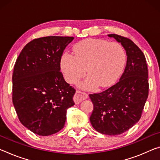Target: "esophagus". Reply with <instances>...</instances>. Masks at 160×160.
<instances>
[{
    "label": "esophagus",
    "instance_id": "esophagus-1",
    "mask_svg": "<svg viewBox=\"0 0 160 160\" xmlns=\"http://www.w3.org/2000/svg\"><path fill=\"white\" fill-rule=\"evenodd\" d=\"M88 97V95L87 93L82 92V91H80V90H77L74 96V101L75 104H79L82 102V100L87 99Z\"/></svg>",
    "mask_w": 160,
    "mask_h": 160
}]
</instances>
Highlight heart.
<instances>
[{
	"mask_svg": "<svg viewBox=\"0 0 160 160\" xmlns=\"http://www.w3.org/2000/svg\"><path fill=\"white\" fill-rule=\"evenodd\" d=\"M73 50L75 55L63 53L60 67L65 80L74 84L83 78L79 87L92 90L99 86L106 88L118 80L125 66L126 54L123 47L116 42L102 39H86L78 42Z\"/></svg>",
	"mask_w": 160,
	"mask_h": 160,
	"instance_id": "obj_1",
	"label": "heart"
}]
</instances>
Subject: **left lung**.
<instances>
[{"label":"left lung","instance_id":"obj_1","mask_svg":"<svg viewBox=\"0 0 160 160\" xmlns=\"http://www.w3.org/2000/svg\"><path fill=\"white\" fill-rule=\"evenodd\" d=\"M126 50L127 64L120 81L100 93L89 95L90 118L95 130L107 135L128 131L139 120L149 92L148 69L144 53L128 38L110 34Z\"/></svg>","mask_w":160,"mask_h":160}]
</instances>
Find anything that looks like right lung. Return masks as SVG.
Here are the masks:
<instances>
[{"mask_svg":"<svg viewBox=\"0 0 160 160\" xmlns=\"http://www.w3.org/2000/svg\"><path fill=\"white\" fill-rule=\"evenodd\" d=\"M73 37L32 40L22 50L12 73V103L21 122L48 136L64 128L66 112L75 105V90L60 72V60Z\"/></svg>","mask_w":160,"mask_h":160,"instance_id":"obj_1","label":"right lung"}]
</instances>
